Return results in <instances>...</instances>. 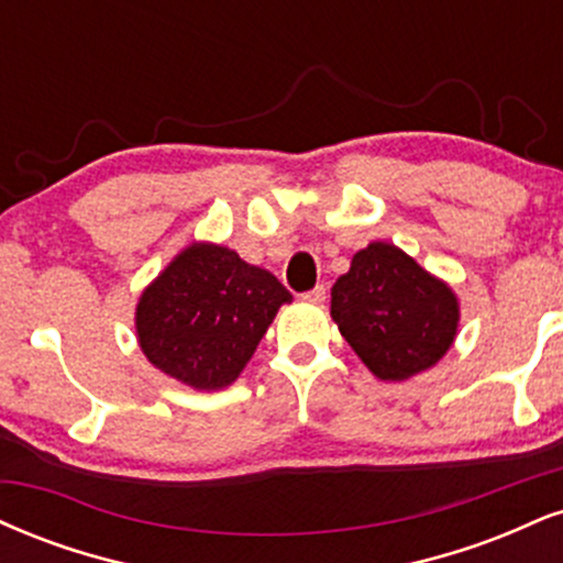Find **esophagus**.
Listing matches in <instances>:
<instances>
[{"label":"esophagus","mask_w":563,"mask_h":563,"mask_svg":"<svg viewBox=\"0 0 563 563\" xmlns=\"http://www.w3.org/2000/svg\"><path fill=\"white\" fill-rule=\"evenodd\" d=\"M301 299L309 301V303H322L324 301V286H317V288L307 290V294H303Z\"/></svg>","instance_id":"34e87169"}]
</instances>
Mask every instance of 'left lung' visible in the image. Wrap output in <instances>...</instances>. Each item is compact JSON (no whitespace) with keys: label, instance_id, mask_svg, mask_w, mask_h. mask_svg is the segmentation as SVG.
Wrapping results in <instances>:
<instances>
[{"label":"left lung","instance_id":"left-lung-1","mask_svg":"<svg viewBox=\"0 0 563 563\" xmlns=\"http://www.w3.org/2000/svg\"><path fill=\"white\" fill-rule=\"evenodd\" d=\"M330 296L338 330L380 380L401 383L435 367L456 338V294L393 243L356 252Z\"/></svg>","mask_w":563,"mask_h":563}]
</instances>
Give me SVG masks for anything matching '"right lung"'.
<instances>
[{
  "label": "right lung",
  "mask_w": 563,
  "mask_h": 563,
  "mask_svg": "<svg viewBox=\"0 0 563 563\" xmlns=\"http://www.w3.org/2000/svg\"><path fill=\"white\" fill-rule=\"evenodd\" d=\"M294 296L267 269L217 243H191L144 288L135 335L144 356L196 390L228 388Z\"/></svg>",
  "instance_id": "obj_1"
}]
</instances>
